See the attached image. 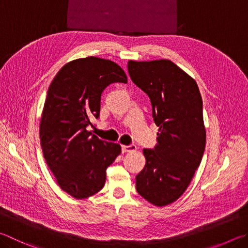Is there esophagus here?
<instances>
[{"label":"esophagus","mask_w":248,"mask_h":248,"mask_svg":"<svg viewBox=\"0 0 248 248\" xmlns=\"http://www.w3.org/2000/svg\"><path fill=\"white\" fill-rule=\"evenodd\" d=\"M121 150H123L124 153H129V152L136 151L137 146L133 145V144H131V145H123V146H121Z\"/></svg>","instance_id":"esophagus-1"}]
</instances>
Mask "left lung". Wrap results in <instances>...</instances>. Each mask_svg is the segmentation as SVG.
I'll return each instance as SVG.
<instances>
[{
    "label": "left lung",
    "instance_id": "left-lung-1",
    "mask_svg": "<svg viewBox=\"0 0 248 248\" xmlns=\"http://www.w3.org/2000/svg\"><path fill=\"white\" fill-rule=\"evenodd\" d=\"M133 83L152 103L157 144L144 148L145 167L137 175V191L155 206L177 201L192 181L205 151L202 101L195 80L168 60L129 61Z\"/></svg>",
    "mask_w": 248,
    "mask_h": 248
}]
</instances>
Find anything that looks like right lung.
Returning a JSON list of instances; mask_svg holds the SVG:
<instances>
[{"label":"right lung","mask_w":248,"mask_h":248,"mask_svg":"<svg viewBox=\"0 0 248 248\" xmlns=\"http://www.w3.org/2000/svg\"><path fill=\"white\" fill-rule=\"evenodd\" d=\"M115 82H128L121 67L90 56L66 64L47 90L40 123L43 156L58 186L75 199L101 191L107 167L121 153L119 144L87 130L100 116L103 91Z\"/></svg>","instance_id":"1"}]
</instances>
